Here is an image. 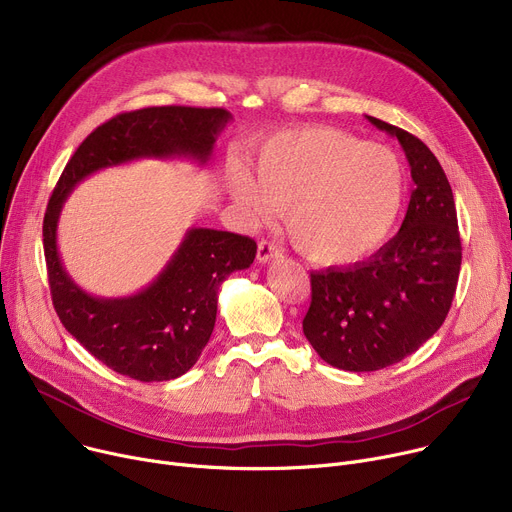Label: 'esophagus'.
<instances>
[{"instance_id": "esophagus-1", "label": "esophagus", "mask_w": 512, "mask_h": 512, "mask_svg": "<svg viewBox=\"0 0 512 512\" xmlns=\"http://www.w3.org/2000/svg\"><path fill=\"white\" fill-rule=\"evenodd\" d=\"M276 257H280V249H278L274 243L261 241V243L257 245V261H259V263H269L271 259H276Z\"/></svg>"}]
</instances>
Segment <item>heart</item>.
I'll return each mask as SVG.
<instances>
[{
	"label": "heart",
	"mask_w": 512,
	"mask_h": 512,
	"mask_svg": "<svg viewBox=\"0 0 512 512\" xmlns=\"http://www.w3.org/2000/svg\"><path fill=\"white\" fill-rule=\"evenodd\" d=\"M253 173L234 166L228 189L251 222L286 210L292 245L317 265H350L391 236L405 201V173L385 146L360 144L325 125L269 138Z\"/></svg>",
	"instance_id": "heart-1"
}]
</instances>
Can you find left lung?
Listing matches in <instances>:
<instances>
[{
    "mask_svg": "<svg viewBox=\"0 0 512 512\" xmlns=\"http://www.w3.org/2000/svg\"><path fill=\"white\" fill-rule=\"evenodd\" d=\"M368 121L399 140L412 168L410 206L399 232L366 261L311 274L302 331L331 366L387 368L414 354L445 323L461 269V238L449 179L416 135Z\"/></svg>",
    "mask_w": 512,
    "mask_h": 512,
    "instance_id": "obj_1",
    "label": "left lung"
}]
</instances>
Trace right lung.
Here are the masks:
<instances>
[{
  "mask_svg": "<svg viewBox=\"0 0 512 512\" xmlns=\"http://www.w3.org/2000/svg\"><path fill=\"white\" fill-rule=\"evenodd\" d=\"M226 109L148 107L96 127L65 164L49 199L43 247L55 311L78 342L102 364L144 383L185 374L210 342L218 290L257 253L253 238L214 228H189L152 284L125 298H100L67 274L57 251V222L78 183L96 170L140 158H189L208 164Z\"/></svg>",
  "mask_w": 512,
  "mask_h": 512,
  "instance_id": "add662e5",
  "label": "right lung"
}]
</instances>
